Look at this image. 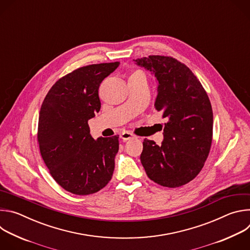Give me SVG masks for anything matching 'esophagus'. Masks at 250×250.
Masks as SVG:
<instances>
[{
	"mask_svg": "<svg viewBox=\"0 0 250 250\" xmlns=\"http://www.w3.org/2000/svg\"><path fill=\"white\" fill-rule=\"evenodd\" d=\"M134 135L131 133V132H128V131H125L121 134V138L124 139V140H128L130 138H133Z\"/></svg>",
	"mask_w": 250,
	"mask_h": 250,
	"instance_id": "esophagus-1",
	"label": "esophagus"
}]
</instances>
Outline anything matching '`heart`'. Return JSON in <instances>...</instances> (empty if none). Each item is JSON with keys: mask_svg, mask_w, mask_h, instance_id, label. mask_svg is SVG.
<instances>
[{"mask_svg": "<svg viewBox=\"0 0 250 250\" xmlns=\"http://www.w3.org/2000/svg\"><path fill=\"white\" fill-rule=\"evenodd\" d=\"M135 74H141V72H140V71H135V72L132 73L131 75H135Z\"/></svg>", "mask_w": 250, "mask_h": 250, "instance_id": "b5f03b06", "label": "heart"}]
</instances>
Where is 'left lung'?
I'll return each mask as SVG.
<instances>
[{"instance_id": "8db88e82", "label": "left lung", "mask_w": 250, "mask_h": 250, "mask_svg": "<svg viewBox=\"0 0 250 250\" xmlns=\"http://www.w3.org/2000/svg\"><path fill=\"white\" fill-rule=\"evenodd\" d=\"M156 77L154 106L167 120L160 146L145 139L140 161L149 179L168 188L183 186L200 173L212 139V110L198 78L183 63L170 56L137 58Z\"/></svg>"}]
</instances>
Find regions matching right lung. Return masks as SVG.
<instances>
[{
  "label": "right lung",
  "mask_w": 250,
  "mask_h": 250,
  "mask_svg": "<svg viewBox=\"0 0 250 250\" xmlns=\"http://www.w3.org/2000/svg\"><path fill=\"white\" fill-rule=\"evenodd\" d=\"M120 62L84 66L60 78L42 104L38 140L53 179L66 191L90 195L112 179L119 135L90 134L88 121L101 109L99 87Z\"/></svg>",
  "instance_id": "add662e5"
}]
</instances>
